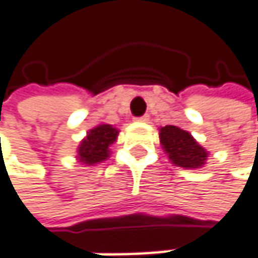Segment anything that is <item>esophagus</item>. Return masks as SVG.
<instances>
[{"label":"esophagus","mask_w":258,"mask_h":258,"mask_svg":"<svg viewBox=\"0 0 258 258\" xmlns=\"http://www.w3.org/2000/svg\"><path fill=\"white\" fill-rule=\"evenodd\" d=\"M136 121H139V122H149V115H143L140 118H136Z\"/></svg>","instance_id":"esophagus-1"}]
</instances>
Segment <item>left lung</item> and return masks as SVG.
<instances>
[{"label":"left lung","instance_id":"left-lung-1","mask_svg":"<svg viewBox=\"0 0 258 258\" xmlns=\"http://www.w3.org/2000/svg\"><path fill=\"white\" fill-rule=\"evenodd\" d=\"M160 143L169 155V160L178 167L199 169L208 160V151L202 148L188 131L176 125L160 128Z\"/></svg>","mask_w":258,"mask_h":258}]
</instances>
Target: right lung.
<instances>
[{
  "instance_id": "1",
  "label": "right lung",
  "mask_w": 258,
  "mask_h": 258,
  "mask_svg": "<svg viewBox=\"0 0 258 258\" xmlns=\"http://www.w3.org/2000/svg\"><path fill=\"white\" fill-rule=\"evenodd\" d=\"M118 133V130L109 124H100L95 128L89 130L78 148L79 163L94 166L107 160L110 154V146L113 145V142H116Z\"/></svg>"
}]
</instances>
